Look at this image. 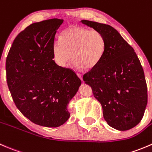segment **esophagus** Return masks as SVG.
<instances>
[{
    "label": "esophagus",
    "instance_id": "esophagus-1",
    "mask_svg": "<svg viewBox=\"0 0 152 152\" xmlns=\"http://www.w3.org/2000/svg\"><path fill=\"white\" fill-rule=\"evenodd\" d=\"M77 75L78 76V77H79L80 79L81 80H83V75H82V74H80V73L77 72Z\"/></svg>",
    "mask_w": 152,
    "mask_h": 152
}]
</instances>
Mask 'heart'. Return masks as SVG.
<instances>
[{"label": "heart", "instance_id": "1", "mask_svg": "<svg viewBox=\"0 0 152 152\" xmlns=\"http://www.w3.org/2000/svg\"><path fill=\"white\" fill-rule=\"evenodd\" d=\"M105 48L106 39L100 31L72 26L63 31L61 40L53 42L52 51L54 61L60 67L66 66L73 58L75 68L91 69L99 64Z\"/></svg>", "mask_w": 152, "mask_h": 152}]
</instances>
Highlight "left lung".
Returning <instances> with one entry per match:
<instances>
[{
    "label": "left lung",
    "instance_id": "1",
    "mask_svg": "<svg viewBox=\"0 0 152 152\" xmlns=\"http://www.w3.org/2000/svg\"><path fill=\"white\" fill-rule=\"evenodd\" d=\"M100 31L106 48L99 64L83 75L94 97L103 108V118L111 127L126 131L143 117L148 101L144 72L133 48L109 25L82 20Z\"/></svg>",
    "mask_w": 152,
    "mask_h": 152
}]
</instances>
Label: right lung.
Masks as SVG:
<instances>
[{"mask_svg": "<svg viewBox=\"0 0 152 152\" xmlns=\"http://www.w3.org/2000/svg\"><path fill=\"white\" fill-rule=\"evenodd\" d=\"M63 19L32 23L15 39L6 61L7 81L18 109L30 121L58 127L70 117L68 104L81 80L55 64L52 44Z\"/></svg>", "mask_w": 152, "mask_h": 152, "instance_id": "add662e5", "label": "right lung"}]
</instances>
